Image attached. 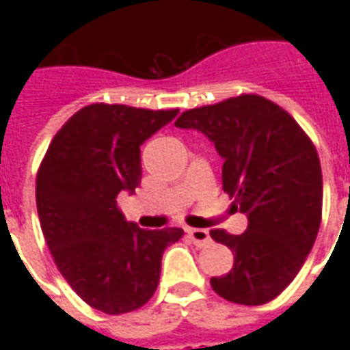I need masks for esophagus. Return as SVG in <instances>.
<instances>
[{"mask_svg":"<svg viewBox=\"0 0 350 350\" xmlns=\"http://www.w3.org/2000/svg\"><path fill=\"white\" fill-rule=\"evenodd\" d=\"M187 234H189L191 242L198 245V247H206V245H210V242H212L210 232L204 230V228H187Z\"/></svg>","mask_w":350,"mask_h":350,"instance_id":"obj_1","label":"esophagus"}]
</instances>
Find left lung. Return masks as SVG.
I'll list each match as a JSON object with an SVG mask.
<instances>
[{"label":"left lung","instance_id":"8db88e82","mask_svg":"<svg viewBox=\"0 0 350 350\" xmlns=\"http://www.w3.org/2000/svg\"><path fill=\"white\" fill-rule=\"evenodd\" d=\"M176 127L212 140L225 161L223 191L247 215L243 234L210 232L234 253L232 270L212 278V288L243 306L273 300L300 271L321 227L323 172L315 146L293 116L255 93L185 110Z\"/></svg>","mask_w":350,"mask_h":350}]
</instances>
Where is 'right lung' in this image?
<instances>
[{"label":"right lung","mask_w":350,"mask_h":350,"mask_svg":"<svg viewBox=\"0 0 350 350\" xmlns=\"http://www.w3.org/2000/svg\"><path fill=\"white\" fill-rule=\"evenodd\" d=\"M178 116L95 103L71 116L37 172V212L57 270L93 309L122 315L159 285L161 258L182 228L144 230L123 217L118 195L140 185V146Z\"/></svg>","instance_id":"add662e5"}]
</instances>
